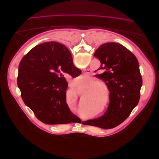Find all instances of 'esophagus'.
Instances as JSON below:
<instances>
[{"label":"esophagus","instance_id":"esophagus-1","mask_svg":"<svg viewBox=\"0 0 159 159\" xmlns=\"http://www.w3.org/2000/svg\"><path fill=\"white\" fill-rule=\"evenodd\" d=\"M87 74H88V72H87L86 70H85H85L83 71V74H84V75H87Z\"/></svg>","mask_w":159,"mask_h":159}]
</instances>
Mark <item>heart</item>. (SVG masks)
Listing matches in <instances>:
<instances>
[{
  "instance_id": "1",
  "label": "heart",
  "mask_w": 159,
  "mask_h": 159,
  "mask_svg": "<svg viewBox=\"0 0 159 159\" xmlns=\"http://www.w3.org/2000/svg\"><path fill=\"white\" fill-rule=\"evenodd\" d=\"M85 80L84 77H81L79 78V80ZM89 86L91 87L90 88V90L94 92L93 93V95L96 97H101L102 96V93L100 91V90L104 91V93L107 96L108 94L106 91V90H105V86L102 84H99V81H98L96 78L93 77H90L89 78Z\"/></svg>"
}]
</instances>
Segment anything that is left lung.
Instances as JSON below:
<instances>
[{"label":"left lung","mask_w":159,"mask_h":159,"mask_svg":"<svg viewBox=\"0 0 159 159\" xmlns=\"http://www.w3.org/2000/svg\"><path fill=\"white\" fill-rule=\"evenodd\" d=\"M94 56L100 61L98 70L102 72L96 75L106 83L110 102L103 116L85 122V125L111 129L126 120L139 102L142 85L139 64L132 52L116 43L103 44Z\"/></svg>","instance_id":"left-lung-1"}]
</instances>
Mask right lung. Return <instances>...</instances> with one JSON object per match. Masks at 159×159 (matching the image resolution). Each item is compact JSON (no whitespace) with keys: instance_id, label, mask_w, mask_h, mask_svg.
I'll return each instance as SVG.
<instances>
[{"instance_id":"right-lung-1","label":"right lung","mask_w":159,"mask_h":159,"mask_svg":"<svg viewBox=\"0 0 159 159\" xmlns=\"http://www.w3.org/2000/svg\"><path fill=\"white\" fill-rule=\"evenodd\" d=\"M18 72L22 99L41 122L50 125L72 122L75 116L66 103L65 75L76 78L81 70L74 65L65 45L54 41L37 45L21 59Z\"/></svg>"}]
</instances>
